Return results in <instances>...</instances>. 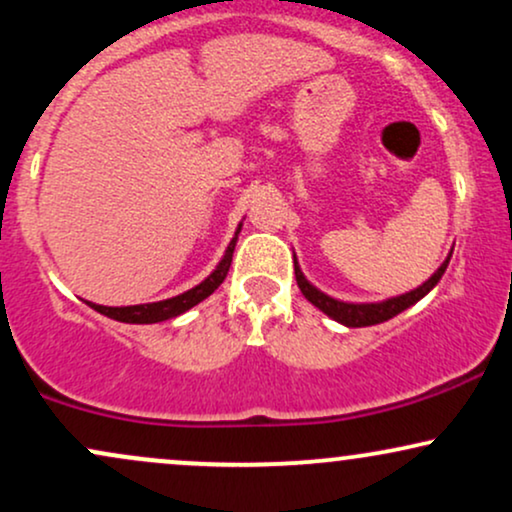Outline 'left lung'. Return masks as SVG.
Segmentation results:
<instances>
[{"mask_svg":"<svg viewBox=\"0 0 512 512\" xmlns=\"http://www.w3.org/2000/svg\"><path fill=\"white\" fill-rule=\"evenodd\" d=\"M450 255H452V252H450ZM450 255H448V260L440 264L438 272L433 274L428 281H424L419 289L402 293V296H397V298H387V301H383V303H344V301H337V298H330L327 293L317 291L315 286L310 284L308 279H305L296 260H293V269H296L298 289H301L303 296L308 298V301L313 303L315 308H320L322 313L330 315L332 320L342 322V325H346V327H370V325H380V322L390 320V317H395V315L402 313V310H407L409 305L421 301V298H424L426 293L438 284L440 276L445 274V269H448V262H450Z\"/></svg>","mask_w":512,"mask_h":512,"instance_id":"left-lung-1","label":"left lung"}]
</instances>
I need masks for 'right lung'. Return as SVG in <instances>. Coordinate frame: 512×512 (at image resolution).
<instances>
[{
  "label": "right lung",
  "mask_w": 512,
  "mask_h": 512,
  "mask_svg": "<svg viewBox=\"0 0 512 512\" xmlns=\"http://www.w3.org/2000/svg\"><path fill=\"white\" fill-rule=\"evenodd\" d=\"M240 226H243V223H240ZM240 226L236 231V238L228 243L226 255H223L219 267H216L214 272H211L207 279L202 281V284L195 286V289L180 293V296H175V298H168V301L144 303V305H125V308H108V305H96V303H88V305H91L93 310H98L101 315L113 317V320H117V322H127V325H154V322H163V320H170V317H178L182 313H187V310L195 308L197 303H202L204 298L211 296V293H214L223 284V279H226V274H228V267H231L233 250H236Z\"/></svg>",
  "instance_id": "add662e5"
}]
</instances>
